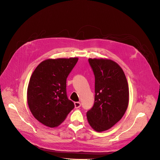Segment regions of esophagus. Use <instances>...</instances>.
Wrapping results in <instances>:
<instances>
[{"mask_svg":"<svg viewBox=\"0 0 160 160\" xmlns=\"http://www.w3.org/2000/svg\"><path fill=\"white\" fill-rule=\"evenodd\" d=\"M74 106H75V108H79L80 106H81V103L80 102H74Z\"/></svg>","mask_w":160,"mask_h":160,"instance_id":"1","label":"esophagus"}]
</instances>
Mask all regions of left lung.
I'll use <instances>...</instances> for the list:
<instances>
[{
    "instance_id": "left-lung-1",
    "label": "left lung",
    "mask_w": 160,
    "mask_h": 160,
    "mask_svg": "<svg viewBox=\"0 0 160 160\" xmlns=\"http://www.w3.org/2000/svg\"><path fill=\"white\" fill-rule=\"evenodd\" d=\"M95 78L94 102L87 112L92 128L98 132L109 129L119 122L129 104V87L120 66L111 60H88Z\"/></svg>"
}]
</instances>
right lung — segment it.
<instances>
[{
	"label": "right lung",
	"instance_id": "1",
	"mask_svg": "<svg viewBox=\"0 0 160 160\" xmlns=\"http://www.w3.org/2000/svg\"><path fill=\"white\" fill-rule=\"evenodd\" d=\"M78 60L48 59L32 74L28 88V103L35 118L46 126H58L74 108L68 98L66 80Z\"/></svg>",
	"mask_w": 160,
	"mask_h": 160
}]
</instances>
